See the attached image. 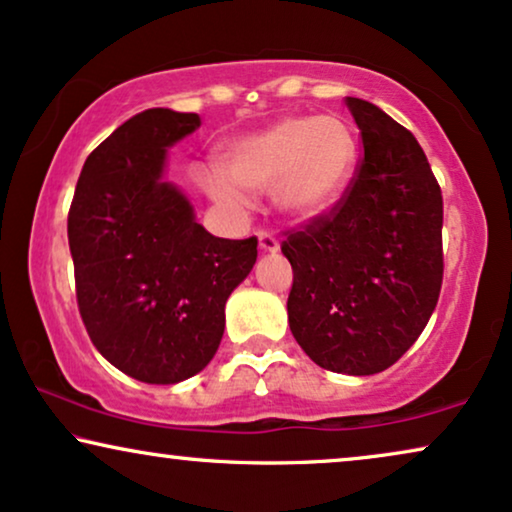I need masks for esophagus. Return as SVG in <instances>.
<instances>
[{
    "instance_id": "esophagus-1",
    "label": "esophagus",
    "mask_w": 512,
    "mask_h": 512,
    "mask_svg": "<svg viewBox=\"0 0 512 512\" xmlns=\"http://www.w3.org/2000/svg\"><path fill=\"white\" fill-rule=\"evenodd\" d=\"M258 244H261V249L268 251V254H275V251L280 249V242H277V237L272 235V232H265V230L258 232Z\"/></svg>"
}]
</instances>
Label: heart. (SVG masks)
Returning a JSON list of instances; mask_svg holds the SVG:
<instances>
[{
	"label": "heart",
	"mask_w": 512,
	"mask_h": 512,
	"mask_svg": "<svg viewBox=\"0 0 512 512\" xmlns=\"http://www.w3.org/2000/svg\"><path fill=\"white\" fill-rule=\"evenodd\" d=\"M353 167L355 138L336 117H287L242 138L228 152L230 177L249 192H272L291 218L327 211L341 197ZM231 182L221 171L202 174V185L216 202L244 209L247 197Z\"/></svg>",
	"instance_id": "1"
}]
</instances>
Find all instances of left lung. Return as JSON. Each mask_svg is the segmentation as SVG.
Returning a JSON list of instances; mask_svg holds the SVG:
<instances>
[{"mask_svg":"<svg viewBox=\"0 0 512 512\" xmlns=\"http://www.w3.org/2000/svg\"><path fill=\"white\" fill-rule=\"evenodd\" d=\"M362 138L348 188L329 211L287 230L294 270L289 327L322 369L369 376L393 367L442 289V190L411 131L345 98Z\"/></svg>","mask_w":512,"mask_h":512,"instance_id":"left-lung-1","label":"left lung"}]
</instances>
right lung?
Returning <instances> with one entry per match:
<instances>
[{"label": "right lung", "instance_id": "right-lung-1", "mask_svg": "<svg viewBox=\"0 0 512 512\" xmlns=\"http://www.w3.org/2000/svg\"><path fill=\"white\" fill-rule=\"evenodd\" d=\"M195 112L150 108L86 157L68 214L77 308L96 350L155 386L195 376L216 355L225 301L254 268L258 240H223L162 181L167 148Z\"/></svg>", "mask_w": 512, "mask_h": 512}]
</instances>
